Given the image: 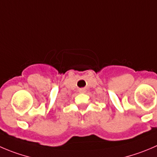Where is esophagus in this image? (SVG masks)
Returning <instances> with one entry per match:
<instances>
[{"label": "esophagus", "instance_id": "1", "mask_svg": "<svg viewBox=\"0 0 157 157\" xmlns=\"http://www.w3.org/2000/svg\"><path fill=\"white\" fill-rule=\"evenodd\" d=\"M79 92H81V93H83V92H85V89H80V90H79Z\"/></svg>", "mask_w": 157, "mask_h": 157}]
</instances>
